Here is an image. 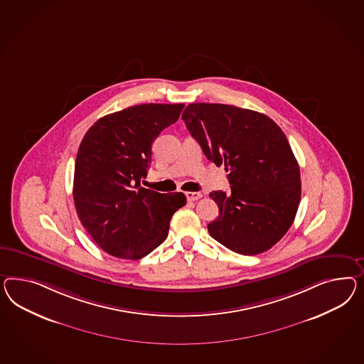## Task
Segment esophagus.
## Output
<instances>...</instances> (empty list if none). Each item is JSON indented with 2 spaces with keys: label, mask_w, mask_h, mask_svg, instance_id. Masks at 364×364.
Returning a JSON list of instances; mask_svg holds the SVG:
<instances>
[{
  "label": "esophagus",
  "mask_w": 364,
  "mask_h": 364,
  "mask_svg": "<svg viewBox=\"0 0 364 364\" xmlns=\"http://www.w3.org/2000/svg\"><path fill=\"white\" fill-rule=\"evenodd\" d=\"M186 196H187L188 201H197L198 198L203 197V195L198 193V192H187Z\"/></svg>",
  "instance_id": "1"
}]
</instances>
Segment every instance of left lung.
<instances>
[{
  "mask_svg": "<svg viewBox=\"0 0 364 364\" xmlns=\"http://www.w3.org/2000/svg\"><path fill=\"white\" fill-rule=\"evenodd\" d=\"M181 119L208 160L229 172L230 192L209 195L220 215L209 235L238 255L269 250L301 201L299 166L284 131L264 114L220 103H191Z\"/></svg>",
  "mask_w": 364,
  "mask_h": 364,
  "instance_id": "1",
  "label": "left lung"
}]
</instances>
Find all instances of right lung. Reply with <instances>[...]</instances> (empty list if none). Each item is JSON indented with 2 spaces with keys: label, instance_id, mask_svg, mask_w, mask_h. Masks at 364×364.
Returning <instances> with one entry per match:
<instances>
[{
  "label": "right lung",
  "instance_id": "1",
  "mask_svg": "<svg viewBox=\"0 0 364 364\" xmlns=\"http://www.w3.org/2000/svg\"><path fill=\"white\" fill-rule=\"evenodd\" d=\"M183 103H148L97 120L79 146L73 196L79 220L106 253L139 259L164 242L184 193L140 186L151 166L152 143L176 122Z\"/></svg>",
  "mask_w": 364,
  "mask_h": 364
}]
</instances>
